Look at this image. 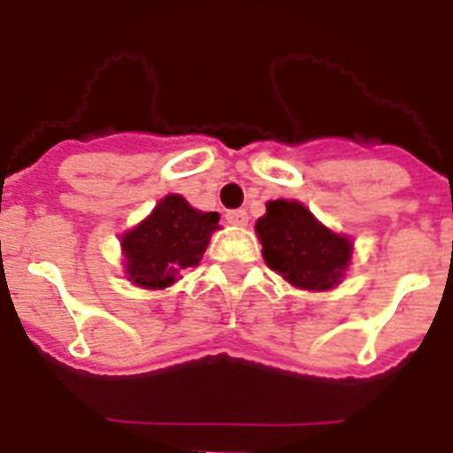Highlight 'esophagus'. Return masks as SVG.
Returning <instances> with one entry per match:
<instances>
[{"label":"esophagus","instance_id":"1","mask_svg":"<svg viewBox=\"0 0 453 453\" xmlns=\"http://www.w3.org/2000/svg\"><path fill=\"white\" fill-rule=\"evenodd\" d=\"M227 223H230V226H240V227H244L249 223V213L244 211V209H234V211H227Z\"/></svg>","mask_w":453,"mask_h":453}]
</instances>
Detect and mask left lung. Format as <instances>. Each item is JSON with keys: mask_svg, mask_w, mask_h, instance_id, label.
I'll list each match as a JSON object with an SVG mask.
<instances>
[{"mask_svg": "<svg viewBox=\"0 0 453 453\" xmlns=\"http://www.w3.org/2000/svg\"><path fill=\"white\" fill-rule=\"evenodd\" d=\"M256 234L268 268L296 289H336L350 268V237L329 230L296 199H270Z\"/></svg>", "mask_w": 453, "mask_h": 453, "instance_id": "left-lung-1", "label": "left lung"}]
</instances>
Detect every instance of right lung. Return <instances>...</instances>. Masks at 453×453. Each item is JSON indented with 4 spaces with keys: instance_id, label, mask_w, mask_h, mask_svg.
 Instances as JSON below:
<instances>
[{
    "instance_id": "1",
    "label": "right lung",
    "mask_w": 453,
    "mask_h": 453,
    "mask_svg": "<svg viewBox=\"0 0 453 453\" xmlns=\"http://www.w3.org/2000/svg\"><path fill=\"white\" fill-rule=\"evenodd\" d=\"M219 213L199 211L180 195H166L150 216L122 234L124 275L141 289H166L204 256Z\"/></svg>"
}]
</instances>
